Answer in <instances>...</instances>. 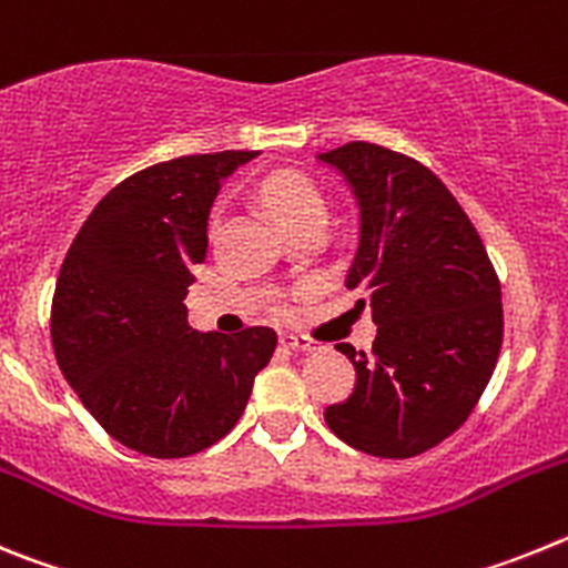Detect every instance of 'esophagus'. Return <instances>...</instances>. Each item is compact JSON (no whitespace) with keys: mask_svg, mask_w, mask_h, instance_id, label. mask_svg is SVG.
<instances>
[{"mask_svg":"<svg viewBox=\"0 0 568 568\" xmlns=\"http://www.w3.org/2000/svg\"><path fill=\"white\" fill-rule=\"evenodd\" d=\"M281 346L293 349V353H318L321 346L315 341L304 338V335H281Z\"/></svg>","mask_w":568,"mask_h":568,"instance_id":"34e87169","label":"esophagus"}]
</instances>
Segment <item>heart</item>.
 <instances>
[{"label": "heart", "instance_id": "heart-1", "mask_svg": "<svg viewBox=\"0 0 568 568\" xmlns=\"http://www.w3.org/2000/svg\"><path fill=\"white\" fill-rule=\"evenodd\" d=\"M261 202L273 213L281 230L295 227L304 222L327 224V202L313 182L293 173H278L264 179L258 187Z\"/></svg>", "mask_w": 568, "mask_h": 568}]
</instances>
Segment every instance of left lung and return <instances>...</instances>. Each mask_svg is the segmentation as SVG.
<instances>
[{
    "label": "left lung",
    "instance_id": "1",
    "mask_svg": "<svg viewBox=\"0 0 568 568\" xmlns=\"http://www.w3.org/2000/svg\"><path fill=\"white\" fill-rule=\"evenodd\" d=\"M358 204L346 287L369 307L373 353L353 361L355 389L324 420L344 444L413 458L469 418L504 341L500 284L478 230L438 175L409 155L349 142L315 155Z\"/></svg>",
    "mask_w": 568,
    "mask_h": 568
}]
</instances>
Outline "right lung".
<instances>
[{
	"instance_id": "1",
	"label": "right lung",
	"mask_w": 568,
	"mask_h": 568,
	"mask_svg": "<svg viewBox=\"0 0 568 568\" xmlns=\"http://www.w3.org/2000/svg\"><path fill=\"white\" fill-rule=\"evenodd\" d=\"M255 155H182L130 175L64 255L50 310L59 369L104 433L150 458L222 440L278 344L270 327L195 333L184 304L215 195Z\"/></svg>"
}]
</instances>
